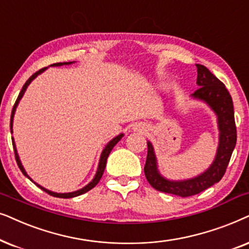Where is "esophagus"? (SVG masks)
<instances>
[{
    "instance_id": "1",
    "label": "esophagus",
    "mask_w": 249,
    "mask_h": 249,
    "mask_svg": "<svg viewBox=\"0 0 249 249\" xmlns=\"http://www.w3.org/2000/svg\"><path fill=\"white\" fill-rule=\"evenodd\" d=\"M133 130L134 131H138V132H144L145 131V126H144L143 124H140V123H139V124L133 125Z\"/></svg>"
}]
</instances>
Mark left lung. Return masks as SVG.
Wrapping results in <instances>:
<instances>
[{
	"mask_svg": "<svg viewBox=\"0 0 249 249\" xmlns=\"http://www.w3.org/2000/svg\"><path fill=\"white\" fill-rule=\"evenodd\" d=\"M197 67V85L199 86L191 98L206 104L217 117L218 145L213 163L203 173L187 180H168L159 173L157 158L150 141L148 144L147 160L144 165L145 178L156 190L177 195L180 197H189L206 190L217 183L223 178L231 155L237 142V128L234 123L233 102L225 85L212 74L203 65Z\"/></svg>",
	"mask_w": 249,
	"mask_h": 249,
	"instance_id": "left-lung-1",
	"label": "left lung"
}]
</instances>
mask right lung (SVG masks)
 Instances as JSON below:
<instances>
[{
    "instance_id": "obj_1",
    "label": "right lung",
    "mask_w": 249,
    "mask_h": 249,
    "mask_svg": "<svg viewBox=\"0 0 249 249\" xmlns=\"http://www.w3.org/2000/svg\"><path fill=\"white\" fill-rule=\"evenodd\" d=\"M74 62H75V61H71V62H58V64H53V65H51V67H60V66H67V65H71V64H74ZM46 69H48V68H42L41 71H36L34 75H32L31 77L28 78V81L25 83V85L22 86V89H21L20 93H19V95H18V99H17L16 104H15V106H13V108H12V112H11V121H10V130H11V133H12V126H13V117H15V112H16V109H17V107H18V105H19V102H20L21 98L24 97V94H25L26 90H27L28 85L31 84V83H32L33 81H34V79H35L36 77H37L38 75H41L43 71H45ZM123 137H124V134H123V133L118 134L117 137H115L114 139H112V140L109 141L108 143H107V145H106V147L104 148V150H102V152H101L100 159H99V165H98V170H97V173H95L94 178H92V181L90 182V183H88V184L85 185V187H83L82 189H79V190H76V191H72V192H65V194H59V192H53V191H51V190H48V189L43 188L42 185H39V184L36 183V182L33 181L32 178H31V177H29V175L27 174V172L25 171L24 166H22V164H21V161H20V158H19L18 151H17V148H16L15 139H13V138H12V145H13V149H15V156H16V160H17V164H18L19 168H20V171L22 172V174H24L25 177H27V178H29V180H31L32 182H34V183H35L36 185H37L38 188H41L43 191L48 192L49 195H51V196H53V197H58V198H74V197L81 196V195L85 194V192L90 191L92 188H94L95 185H97V184L99 183V181H100V178H101V177H102V174H104V171H105V168H106V164H107V158H108L109 154H110V151L112 150V148H114L115 145L117 144V142H118L119 140H121V139H122Z\"/></svg>"
}]
</instances>
